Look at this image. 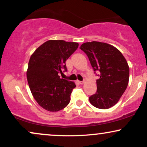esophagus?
I'll return each mask as SVG.
<instances>
[{
	"instance_id": "esophagus-1",
	"label": "esophagus",
	"mask_w": 147,
	"mask_h": 147,
	"mask_svg": "<svg viewBox=\"0 0 147 147\" xmlns=\"http://www.w3.org/2000/svg\"><path fill=\"white\" fill-rule=\"evenodd\" d=\"M78 83H79L80 84H84V81H78Z\"/></svg>"
}]
</instances>
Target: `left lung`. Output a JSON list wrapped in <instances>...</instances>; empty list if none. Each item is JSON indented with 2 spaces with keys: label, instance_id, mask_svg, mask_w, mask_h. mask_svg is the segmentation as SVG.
Here are the masks:
<instances>
[{
  "label": "left lung",
  "instance_id": "obj_1",
  "mask_svg": "<svg viewBox=\"0 0 147 147\" xmlns=\"http://www.w3.org/2000/svg\"><path fill=\"white\" fill-rule=\"evenodd\" d=\"M80 49L87 55L94 73L98 71L97 91L89 97L92 105L108 109L118 102L129 80V67L119 50L108 43L98 41L84 43Z\"/></svg>",
  "mask_w": 147,
  "mask_h": 147
}]
</instances>
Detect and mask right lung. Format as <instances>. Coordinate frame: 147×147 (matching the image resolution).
Masks as SVG:
<instances>
[{
	"instance_id": "1",
	"label": "right lung",
	"mask_w": 147,
	"mask_h": 147,
	"mask_svg": "<svg viewBox=\"0 0 147 147\" xmlns=\"http://www.w3.org/2000/svg\"><path fill=\"white\" fill-rule=\"evenodd\" d=\"M79 44L63 40H49L31 56L27 78L34 98L44 109L59 111L68 105L74 82L61 79L58 74L67 71L65 61Z\"/></svg>"
}]
</instances>
